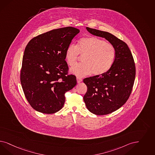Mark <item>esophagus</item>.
I'll list each match as a JSON object with an SVG mask.
<instances>
[{"mask_svg": "<svg viewBox=\"0 0 155 155\" xmlns=\"http://www.w3.org/2000/svg\"><path fill=\"white\" fill-rule=\"evenodd\" d=\"M77 81L78 83H80L82 81V79H81V78H79V77H77Z\"/></svg>", "mask_w": 155, "mask_h": 155, "instance_id": "esophagus-1", "label": "esophagus"}]
</instances>
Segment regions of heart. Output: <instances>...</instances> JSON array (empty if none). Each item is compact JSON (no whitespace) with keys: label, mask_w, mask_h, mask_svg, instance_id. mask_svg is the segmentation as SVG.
Listing matches in <instances>:
<instances>
[{"label":"heart","mask_w":155,"mask_h":155,"mask_svg":"<svg viewBox=\"0 0 155 155\" xmlns=\"http://www.w3.org/2000/svg\"><path fill=\"white\" fill-rule=\"evenodd\" d=\"M84 54L82 63L70 68V72L82 77L93 74L101 75L112 68L116 58V49L111 43L96 37L80 39L76 45L70 44L66 49L65 59L70 66L76 63L79 54Z\"/></svg>","instance_id":"heart-1"}]
</instances>
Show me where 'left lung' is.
<instances>
[{"label":"left lung","instance_id":"obj_1","mask_svg":"<svg viewBox=\"0 0 155 155\" xmlns=\"http://www.w3.org/2000/svg\"><path fill=\"white\" fill-rule=\"evenodd\" d=\"M91 34L104 38L116 49V58L107 73L84 79L87 90L84 96L86 107L96 115H105L117 110L127 101L136 75L132 53L126 43L112 34L86 27Z\"/></svg>","mask_w":155,"mask_h":155}]
</instances>
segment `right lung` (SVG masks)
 <instances>
[{
    "label": "right lung",
    "mask_w": 155,
    "mask_h": 155,
    "mask_svg": "<svg viewBox=\"0 0 155 155\" xmlns=\"http://www.w3.org/2000/svg\"><path fill=\"white\" fill-rule=\"evenodd\" d=\"M79 32L74 27L60 28L40 34L28 43L21 82L27 101L38 112H57L64 107L65 93L76 85V77L68 73L65 51Z\"/></svg>",
    "instance_id": "obj_1"
}]
</instances>
